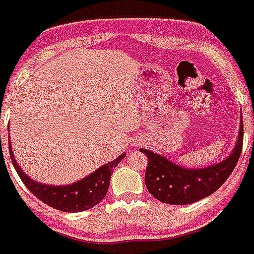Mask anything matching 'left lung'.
I'll use <instances>...</instances> for the list:
<instances>
[{
	"label": "left lung",
	"mask_w": 254,
	"mask_h": 254,
	"mask_svg": "<svg viewBox=\"0 0 254 254\" xmlns=\"http://www.w3.org/2000/svg\"><path fill=\"white\" fill-rule=\"evenodd\" d=\"M243 117L238 142L224 160L203 168H185L164 156L141 148L148 158L145 183L147 190L158 201L170 205H189L205 198L219 189L236 167L243 150Z\"/></svg>",
	"instance_id": "1"
}]
</instances>
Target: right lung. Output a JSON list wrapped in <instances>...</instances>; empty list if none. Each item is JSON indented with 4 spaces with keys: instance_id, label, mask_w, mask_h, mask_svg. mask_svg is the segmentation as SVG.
I'll return each instance as SVG.
<instances>
[{
    "instance_id": "right-lung-1",
    "label": "right lung",
    "mask_w": 254,
    "mask_h": 254,
    "mask_svg": "<svg viewBox=\"0 0 254 254\" xmlns=\"http://www.w3.org/2000/svg\"><path fill=\"white\" fill-rule=\"evenodd\" d=\"M9 152L14 168L19 175L20 180L28 188V190L36 195L41 202H44L53 209L66 211V213H79L84 210H90L95 205H98L99 202L106 197L113 168L123 160V158H125V154H121L117 159L107 163L91 175L73 184L48 185L40 184L38 181L32 180L20 170L19 164L16 163L13 155V148H11L10 141Z\"/></svg>"
}]
</instances>
